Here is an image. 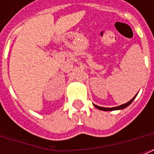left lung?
<instances>
[{"label": "left lung", "mask_w": 154, "mask_h": 154, "mask_svg": "<svg viewBox=\"0 0 154 154\" xmlns=\"http://www.w3.org/2000/svg\"><path fill=\"white\" fill-rule=\"evenodd\" d=\"M137 96V95H136ZM136 96H134V98H132L131 100H129V102H127L125 104H123L121 106H116V107H110V108H106V107H101V106H97V105H95L93 104L94 106L97 108L98 110H104V111H112V110H123V109H125L126 107H128L130 105V104L132 103L133 100H134V98L136 97Z\"/></svg>", "instance_id": "1"}]
</instances>
